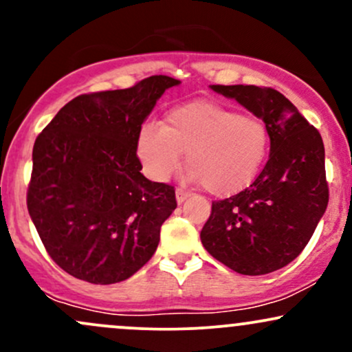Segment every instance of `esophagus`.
Instances as JSON below:
<instances>
[{"label":"esophagus","mask_w":352,"mask_h":352,"mask_svg":"<svg viewBox=\"0 0 352 352\" xmlns=\"http://www.w3.org/2000/svg\"><path fill=\"white\" fill-rule=\"evenodd\" d=\"M175 195H177V201H179V204H184V201H185V200H187V199H188V197H190V192H187V190H182V188H177Z\"/></svg>","instance_id":"obj_1"}]
</instances>
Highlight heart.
Listing matches in <instances>:
<instances>
[{
  "label": "heart",
  "instance_id": "obj_1",
  "mask_svg": "<svg viewBox=\"0 0 352 352\" xmlns=\"http://www.w3.org/2000/svg\"><path fill=\"white\" fill-rule=\"evenodd\" d=\"M270 148L261 117L212 100H193L167 112L162 125L147 122L137 137V155L152 180H167L187 152L192 180L218 197L248 187Z\"/></svg>",
  "mask_w": 352,
  "mask_h": 352
}]
</instances>
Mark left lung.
<instances>
[{
	"label": "left lung",
	"mask_w": 352,
	"mask_h": 352,
	"mask_svg": "<svg viewBox=\"0 0 352 352\" xmlns=\"http://www.w3.org/2000/svg\"><path fill=\"white\" fill-rule=\"evenodd\" d=\"M268 125L270 159L253 184L212 204L201 243L233 272L258 276L300 254L326 212L324 144L316 127L281 92L258 86H212Z\"/></svg>",
	"instance_id": "obj_1"
}]
</instances>
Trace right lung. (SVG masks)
Returning <instances> with one entry per match:
<instances>
[{"mask_svg": "<svg viewBox=\"0 0 352 352\" xmlns=\"http://www.w3.org/2000/svg\"><path fill=\"white\" fill-rule=\"evenodd\" d=\"M151 76L132 87L80 94L33 147L28 212L59 268L92 285L131 278L155 253L177 208L175 188L140 173L137 137L165 89Z\"/></svg>", "mask_w": 352, "mask_h": 352, "instance_id": "obj_1", "label": "right lung"}]
</instances>
